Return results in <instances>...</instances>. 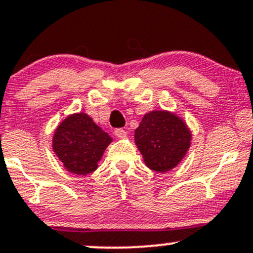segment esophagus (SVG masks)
I'll return each instance as SVG.
<instances>
[{"label":"esophagus","mask_w":253,"mask_h":253,"mask_svg":"<svg viewBox=\"0 0 253 253\" xmlns=\"http://www.w3.org/2000/svg\"><path fill=\"white\" fill-rule=\"evenodd\" d=\"M114 134H115L118 138H125V137H126L127 133H126V131H125V129L116 128L115 131H114Z\"/></svg>","instance_id":"esophagus-1"}]
</instances>
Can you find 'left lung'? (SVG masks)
<instances>
[{"mask_svg":"<svg viewBox=\"0 0 253 253\" xmlns=\"http://www.w3.org/2000/svg\"><path fill=\"white\" fill-rule=\"evenodd\" d=\"M134 140L149 169L167 172L183 160L190 147L191 133L174 114L151 111L135 129Z\"/></svg>","mask_w":253,"mask_h":253,"instance_id":"left-lung-1","label":"left lung"}]
</instances>
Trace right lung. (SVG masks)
I'll return each mask as SVG.
<instances>
[{
  "mask_svg": "<svg viewBox=\"0 0 253 253\" xmlns=\"http://www.w3.org/2000/svg\"><path fill=\"white\" fill-rule=\"evenodd\" d=\"M111 140L87 114L79 113L68 116L57 127L53 150L69 172L84 175L97 169Z\"/></svg>",
  "mask_w": 253,
  "mask_h": 253,
  "instance_id": "add662e5",
  "label": "right lung"
}]
</instances>
